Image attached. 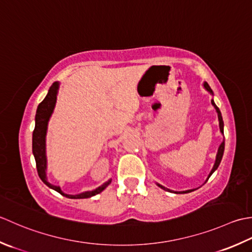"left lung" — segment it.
Masks as SVG:
<instances>
[{"label": "left lung", "mask_w": 252, "mask_h": 252, "mask_svg": "<svg viewBox=\"0 0 252 252\" xmlns=\"http://www.w3.org/2000/svg\"><path fill=\"white\" fill-rule=\"evenodd\" d=\"M203 87L205 88V90L209 91L210 94H211L213 95V91H212V89H211V88H210V86L208 85V83H203ZM211 103H212V105L214 106L215 111H217V113H218V119H219L220 131L222 132V135H224V123H223V119H222V114H220V111L219 107L217 106V104L214 103V100H213V99L211 100ZM224 148H225V141L223 140V141H222V143H220V147H219V150H218V153H217V158H215V163H214V165H213V168L211 169V172H210V174H209V176H208V178H207V181H208V179L210 178V176H211L212 174H213L215 171H217V168L219 167L220 163V160H222V158H223ZM157 185H158V186L160 187V188H162L163 190H166V191L172 192L171 189L165 188V187L162 186V185H160V184H157ZM193 190H194V189H190V190H186V191H175V193H188V192H191V191H193Z\"/></svg>", "instance_id": "left-lung-1"}]
</instances>
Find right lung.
I'll list each match as a JSON object with an SVG mask.
<instances>
[{
    "instance_id": "add662e5",
    "label": "right lung",
    "mask_w": 252,
    "mask_h": 252,
    "mask_svg": "<svg viewBox=\"0 0 252 252\" xmlns=\"http://www.w3.org/2000/svg\"><path fill=\"white\" fill-rule=\"evenodd\" d=\"M59 83H53L52 86L50 87L49 92L44 100L38 105L37 113H35V126L32 133V153L37 164V171L38 175L48 187H50L53 190L58 191L62 196L69 199H85L94 197L95 194L103 191L104 189L111 184L112 179L105 182L100 187L95 188L94 190L91 191H85L78 194H67L62 191L60 186H55L48 182L47 178V155H45V136H47L48 131V124L50 121V117L52 115L54 111L55 103H56V96H58L59 92Z\"/></svg>"
}]
</instances>
